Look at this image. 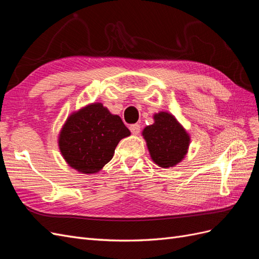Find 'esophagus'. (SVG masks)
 <instances>
[{
    "mask_svg": "<svg viewBox=\"0 0 259 259\" xmlns=\"http://www.w3.org/2000/svg\"><path fill=\"white\" fill-rule=\"evenodd\" d=\"M130 130L133 135H138L140 133V125L139 124H133L130 126Z\"/></svg>",
    "mask_w": 259,
    "mask_h": 259,
    "instance_id": "obj_1",
    "label": "esophagus"
}]
</instances>
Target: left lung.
I'll use <instances>...</instances> for the list:
<instances>
[{
	"instance_id": "1",
	"label": "left lung",
	"mask_w": 259,
	"mask_h": 259,
	"mask_svg": "<svg viewBox=\"0 0 259 259\" xmlns=\"http://www.w3.org/2000/svg\"><path fill=\"white\" fill-rule=\"evenodd\" d=\"M153 121L142 133L150 158L160 167H174L185 159L189 150V133L167 111L154 113Z\"/></svg>"
}]
</instances>
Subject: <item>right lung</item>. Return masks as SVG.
I'll return each mask as SVG.
<instances>
[{
	"instance_id": "1",
	"label": "right lung",
	"mask_w": 259,
	"mask_h": 259,
	"mask_svg": "<svg viewBox=\"0 0 259 259\" xmlns=\"http://www.w3.org/2000/svg\"><path fill=\"white\" fill-rule=\"evenodd\" d=\"M130 135L119 115L101 103H93L67 117L58 147L70 167L81 174H96L112 159L120 140Z\"/></svg>"
}]
</instances>
